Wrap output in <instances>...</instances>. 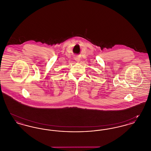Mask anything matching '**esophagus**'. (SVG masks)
<instances>
[{
  "label": "esophagus",
  "instance_id": "esophagus-1",
  "mask_svg": "<svg viewBox=\"0 0 151 151\" xmlns=\"http://www.w3.org/2000/svg\"><path fill=\"white\" fill-rule=\"evenodd\" d=\"M75 60H76V62H79V61H80V58L79 57H77L75 58Z\"/></svg>",
  "mask_w": 151,
  "mask_h": 151
}]
</instances>
